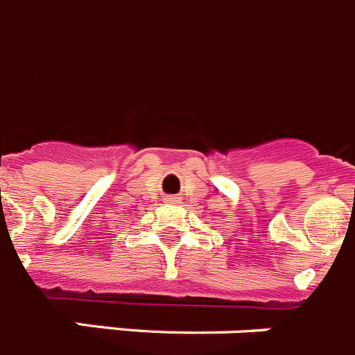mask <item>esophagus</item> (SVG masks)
<instances>
[{
	"instance_id": "34e87169",
	"label": "esophagus",
	"mask_w": 355,
	"mask_h": 355,
	"mask_svg": "<svg viewBox=\"0 0 355 355\" xmlns=\"http://www.w3.org/2000/svg\"><path fill=\"white\" fill-rule=\"evenodd\" d=\"M164 200L168 201V203H180L182 196H178V194H170V196H166Z\"/></svg>"
}]
</instances>
